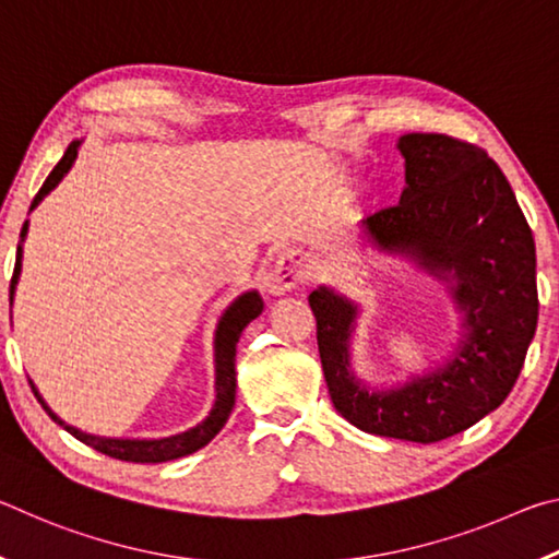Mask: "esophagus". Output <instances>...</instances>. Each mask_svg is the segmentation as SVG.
Instances as JSON below:
<instances>
[{
  "mask_svg": "<svg viewBox=\"0 0 559 559\" xmlns=\"http://www.w3.org/2000/svg\"><path fill=\"white\" fill-rule=\"evenodd\" d=\"M308 278V266L302 253L296 249L283 251L281 257L273 263L269 276L263 278V288H266L271 296H281V293L298 288L300 283H306Z\"/></svg>",
  "mask_w": 559,
  "mask_h": 559,
  "instance_id": "1",
  "label": "esophagus"
}]
</instances>
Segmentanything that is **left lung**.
Returning a JSON list of instances; mask_svg holds the SVG:
<instances>
[{
	"label": "left lung",
	"mask_w": 559,
	"mask_h": 559,
	"mask_svg": "<svg viewBox=\"0 0 559 559\" xmlns=\"http://www.w3.org/2000/svg\"><path fill=\"white\" fill-rule=\"evenodd\" d=\"M400 204L359 219L362 241L447 286L459 337L441 365L394 386L353 370L359 302L330 286L308 296L335 409L374 437L433 443L498 409L523 370L537 328L535 241L506 175L486 150L437 132L396 140Z\"/></svg>",
	"instance_id": "1"
}]
</instances>
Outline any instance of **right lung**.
Wrapping results in <instances>:
<instances>
[{
    "label": "right lung",
    "instance_id": "add662e5",
    "mask_svg": "<svg viewBox=\"0 0 559 559\" xmlns=\"http://www.w3.org/2000/svg\"><path fill=\"white\" fill-rule=\"evenodd\" d=\"M83 140H73V143L66 147L63 157L59 159V165L51 169V175L46 177L44 187L39 189V194L34 197L32 210L44 202L46 194H51L56 187H59L61 179L69 175V169L73 167L75 157H79ZM26 231H29V219L24 222L22 226V241L16 246V263H14V276L12 283H9V306L14 302V293H16V283L19 276H22V257L24 249L22 243L26 239ZM263 310V300L257 290H243L241 296H236L219 318L214 330V404L212 412L204 416L200 424L189 427L187 431L173 433V437H159V439H126V437H98V433H88L71 427L66 424L59 414H56L49 404L44 402V396L36 390V384L29 380L34 396L39 400V404L44 406V412L51 416V419L63 427L66 431L75 437L79 441L86 443V447L96 449L100 453H106L110 459H120V461H132V463H163V461H173V459H182L187 453L200 451L202 447H206L216 433L224 429L226 419L234 409V400H236V343L243 333V328L257 320Z\"/></svg>",
    "mask_w": 559,
    "mask_h": 559
}]
</instances>
